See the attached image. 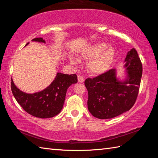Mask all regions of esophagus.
Listing matches in <instances>:
<instances>
[{"label": "esophagus", "mask_w": 158, "mask_h": 158, "mask_svg": "<svg viewBox=\"0 0 158 158\" xmlns=\"http://www.w3.org/2000/svg\"><path fill=\"white\" fill-rule=\"evenodd\" d=\"M84 80H85V79H84V77H83V76H81V75H79L78 76V81H79V82L83 83V82L84 81Z\"/></svg>", "instance_id": "34e87169"}]
</instances>
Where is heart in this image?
<instances>
[{
	"instance_id": "heart-1",
	"label": "heart",
	"mask_w": 158,
	"mask_h": 158,
	"mask_svg": "<svg viewBox=\"0 0 158 158\" xmlns=\"http://www.w3.org/2000/svg\"><path fill=\"white\" fill-rule=\"evenodd\" d=\"M81 56L90 60L88 64L89 70L93 74L100 75L105 73L113 63L115 57V51L111 46L100 42L87 48L81 53ZM71 63H77L76 58H70Z\"/></svg>"
}]
</instances>
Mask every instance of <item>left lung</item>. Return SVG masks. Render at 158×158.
<instances>
[{
    "label": "left lung",
    "mask_w": 158,
    "mask_h": 158,
    "mask_svg": "<svg viewBox=\"0 0 158 158\" xmlns=\"http://www.w3.org/2000/svg\"><path fill=\"white\" fill-rule=\"evenodd\" d=\"M124 76H117L111 69L84 82L89 99L88 109L93 116L109 119L125 113L132 107L139 90L142 65L135 49L127 52L124 60Z\"/></svg>",
    "instance_id": "left-lung-1"
}]
</instances>
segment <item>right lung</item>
Listing matches in <instances>:
<instances>
[{"instance_id": "obj_1", "label": "right lung", "mask_w": 158, "mask_h": 158, "mask_svg": "<svg viewBox=\"0 0 158 158\" xmlns=\"http://www.w3.org/2000/svg\"><path fill=\"white\" fill-rule=\"evenodd\" d=\"M32 41L46 43L42 37H37ZM11 81L12 94L21 107L35 117L48 118L56 116L61 111L67 90L72 84L77 83L78 80L75 74L69 75L57 73L54 80L46 89L34 93L23 92L16 86L12 79Z\"/></svg>"}]
</instances>
